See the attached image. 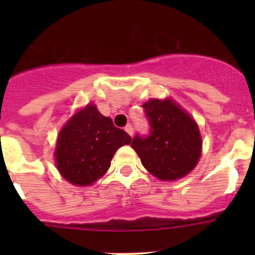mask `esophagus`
Instances as JSON below:
<instances>
[{
	"label": "esophagus",
	"instance_id": "34e87169",
	"mask_svg": "<svg viewBox=\"0 0 255 255\" xmlns=\"http://www.w3.org/2000/svg\"><path fill=\"white\" fill-rule=\"evenodd\" d=\"M125 130H126V132H127L129 135H133V127H132V126H130V125L126 126Z\"/></svg>",
	"mask_w": 255,
	"mask_h": 255
}]
</instances>
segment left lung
I'll use <instances>...</instances> for the list:
<instances>
[{
	"instance_id": "obj_1",
	"label": "left lung",
	"mask_w": 255,
	"mask_h": 255,
	"mask_svg": "<svg viewBox=\"0 0 255 255\" xmlns=\"http://www.w3.org/2000/svg\"><path fill=\"white\" fill-rule=\"evenodd\" d=\"M149 133H137L130 146L143 166L160 180H176L189 174L201 155V135L194 118L171 100L143 104Z\"/></svg>"
}]
</instances>
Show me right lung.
I'll return each instance as SVG.
<instances>
[{
	"mask_svg": "<svg viewBox=\"0 0 255 255\" xmlns=\"http://www.w3.org/2000/svg\"><path fill=\"white\" fill-rule=\"evenodd\" d=\"M132 138L112 120L87 105L66 123L58 135L56 166L64 179L87 186L105 175L116 150Z\"/></svg>",
	"mask_w": 255,
	"mask_h": 255,
	"instance_id": "add662e5",
	"label": "right lung"
}]
</instances>
